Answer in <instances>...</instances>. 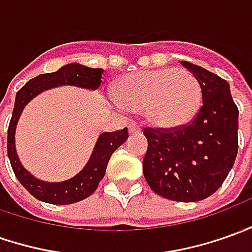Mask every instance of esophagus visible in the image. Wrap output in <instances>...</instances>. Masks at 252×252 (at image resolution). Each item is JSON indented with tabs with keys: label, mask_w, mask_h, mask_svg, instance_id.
I'll return each instance as SVG.
<instances>
[{
	"label": "esophagus",
	"mask_w": 252,
	"mask_h": 252,
	"mask_svg": "<svg viewBox=\"0 0 252 252\" xmlns=\"http://www.w3.org/2000/svg\"><path fill=\"white\" fill-rule=\"evenodd\" d=\"M128 132H129V133H139L140 132V126H138V124L132 123V124H129V126H128Z\"/></svg>",
	"instance_id": "obj_1"
}]
</instances>
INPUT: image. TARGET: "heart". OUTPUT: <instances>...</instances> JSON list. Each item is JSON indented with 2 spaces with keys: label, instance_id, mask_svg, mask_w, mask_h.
Returning <instances> with one entry per match:
<instances>
[{
  "label": "heart",
  "instance_id": "heart-1",
  "mask_svg": "<svg viewBox=\"0 0 252 252\" xmlns=\"http://www.w3.org/2000/svg\"><path fill=\"white\" fill-rule=\"evenodd\" d=\"M114 97L129 112L143 110L153 126L178 128L197 116L203 88L186 70L158 68L124 76L114 85Z\"/></svg>",
  "mask_w": 252,
  "mask_h": 252
}]
</instances>
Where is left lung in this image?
<instances>
[{
  "label": "left lung",
  "mask_w": 252,
  "mask_h": 252,
  "mask_svg": "<svg viewBox=\"0 0 252 252\" xmlns=\"http://www.w3.org/2000/svg\"><path fill=\"white\" fill-rule=\"evenodd\" d=\"M203 88V106L190 124L145 128L148 152L143 175L161 197L193 203L218 190L237 156L239 109L226 80L182 61Z\"/></svg>",
  "instance_id": "left-lung-1"
}]
</instances>
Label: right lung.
Wrapping results in <instances>:
<instances>
[{
  "label": "right lung",
  "mask_w": 252,
  "mask_h": 252,
  "mask_svg": "<svg viewBox=\"0 0 252 252\" xmlns=\"http://www.w3.org/2000/svg\"><path fill=\"white\" fill-rule=\"evenodd\" d=\"M103 68L87 67L78 63L64 64L58 71L40 74L32 78L25 87L16 94L15 107L8 128V157L12 169L19 182L26 188L32 196L49 204H73L90 197L96 190L97 185L106 174V167L112 155L124 143L128 138V129H120L116 132H103L99 135L95 148L92 150L90 160L77 175L63 182H44L32 176L22 165L15 146V132L19 117L25 106L32 97L40 95L44 91L62 85H73L78 88L95 91L100 87Z\"/></svg>",
  "instance_id": "add662e5"
}]
</instances>
